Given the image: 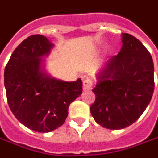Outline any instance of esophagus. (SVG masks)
<instances>
[{"instance_id": "obj_1", "label": "esophagus", "mask_w": 158, "mask_h": 158, "mask_svg": "<svg viewBox=\"0 0 158 158\" xmlns=\"http://www.w3.org/2000/svg\"><path fill=\"white\" fill-rule=\"evenodd\" d=\"M92 86H93V81L90 78H87L83 81V89L84 90H89L91 89Z\"/></svg>"}]
</instances>
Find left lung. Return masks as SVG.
I'll list each match as a JSON object with an SVG mask.
<instances>
[{
  "mask_svg": "<svg viewBox=\"0 0 158 158\" xmlns=\"http://www.w3.org/2000/svg\"><path fill=\"white\" fill-rule=\"evenodd\" d=\"M123 46L96 75L90 106L95 121L103 128L121 130L139 118L154 91V64L151 54L136 37L122 34Z\"/></svg>",
  "mask_w": 158,
  "mask_h": 158,
  "instance_id": "8db88e82",
  "label": "left lung"
}]
</instances>
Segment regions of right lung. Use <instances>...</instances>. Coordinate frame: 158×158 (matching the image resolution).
Instances as JSON below:
<instances>
[{
	"mask_svg": "<svg viewBox=\"0 0 158 158\" xmlns=\"http://www.w3.org/2000/svg\"><path fill=\"white\" fill-rule=\"evenodd\" d=\"M53 48L43 35L27 37L13 52L4 70L7 102L14 116L41 133L62 126L69 104L82 93L81 78L65 81L46 71L43 57L48 56Z\"/></svg>",
	"mask_w": 158,
	"mask_h": 158,
	"instance_id": "obj_1",
	"label": "right lung"
}]
</instances>
